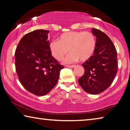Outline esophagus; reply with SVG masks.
Returning <instances> with one entry per match:
<instances>
[{
  "label": "esophagus",
  "instance_id": "1",
  "mask_svg": "<svg viewBox=\"0 0 130 130\" xmlns=\"http://www.w3.org/2000/svg\"><path fill=\"white\" fill-rule=\"evenodd\" d=\"M66 67L67 68H74L75 67V65H67Z\"/></svg>",
  "mask_w": 130,
  "mask_h": 130
}]
</instances>
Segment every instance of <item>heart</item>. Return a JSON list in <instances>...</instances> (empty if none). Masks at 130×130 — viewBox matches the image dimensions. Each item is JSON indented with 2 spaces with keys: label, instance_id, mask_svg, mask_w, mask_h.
<instances>
[{
  "label": "heart",
  "instance_id": "heart-1",
  "mask_svg": "<svg viewBox=\"0 0 130 130\" xmlns=\"http://www.w3.org/2000/svg\"><path fill=\"white\" fill-rule=\"evenodd\" d=\"M96 46L94 35L88 31H69L61 35L58 41L50 42L49 49L57 60H62L68 50L70 53L64 60L65 63H72L80 59L86 61L93 55Z\"/></svg>",
  "mask_w": 130,
  "mask_h": 130
}]
</instances>
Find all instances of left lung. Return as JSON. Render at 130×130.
<instances>
[{
	"label": "left lung",
	"mask_w": 130,
	"mask_h": 130,
	"mask_svg": "<svg viewBox=\"0 0 130 130\" xmlns=\"http://www.w3.org/2000/svg\"><path fill=\"white\" fill-rule=\"evenodd\" d=\"M96 37L95 50L87 61L83 63L85 72L78 78V83L87 93L96 94L104 91L112 83L118 72L117 52L107 35L92 28Z\"/></svg>",
	"instance_id": "1"
}]
</instances>
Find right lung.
I'll return each mask as SVG.
<instances>
[{
	"mask_svg": "<svg viewBox=\"0 0 130 130\" xmlns=\"http://www.w3.org/2000/svg\"><path fill=\"white\" fill-rule=\"evenodd\" d=\"M49 30H36L24 36L15 53V69L19 81L28 92L44 96L58 80L60 65L52 56L47 41Z\"/></svg>",
	"mask_w": 130,
	"mask_h": 130,
	"instance_id": "obj_1",
	"label": "right lung"
}]
</instances>
